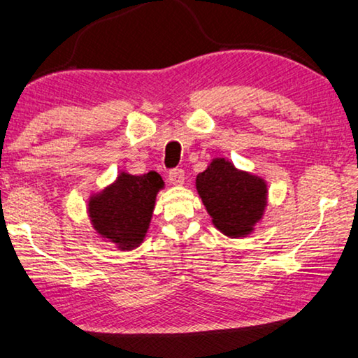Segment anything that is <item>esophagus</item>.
Segmentation results:
<instances>
[{
  "label": "esophagus",
  "mask_w": 358,
  "mask_h": 358,
  "mask_svg": "<svg viewBox=\"0 0 358 358\" xmlns=\"http://www.w3.org/2000/svg\"><path fill=\"white\" fill-rule=\"evenodd\" d=\"M168 179H169V182L173 184V185H182L184 184V179H185L184 169H173V171H169Z\"/></svg>",
  "instance_id": "34e87169"
}]
</instances>
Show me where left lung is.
<instances>
[{
	"label": "left lung",
	"instance_id": "1",
	"mask_svg": "<svg viewBox=\"0 0 358 358\" xmlns=\"http://www.w3.org/2000/svg\"><path fill=\"white\" fill-rule=\"evenodd\" d=\"M195 187L213 226L232 239L252 234L265 216L266 180L236 168L229 159H211L203 173L195 178Z\"/></svg>",
	"mask_w": 358,
	"mask_h": 358
}]
</instances>
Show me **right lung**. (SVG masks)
<instances>
[{
	"mask_svg": "<svg viewBox=\"0 0 358 358\" xmlns=\"http://www.w3.org/2000/svg\"><path fill=\"white\" fill-rule=\"evenodd\" d=\"M162 189L164 180L157 171L142 176L121 171L105 189L89 195L87 215L93 231L121 252L137 248L147 236Z\"/></svg>",
	"mask_w": 358,
	"mask_h": 358,
	"instance_id": "add662e5",
	"label": "right lung"
}]
</instances>
